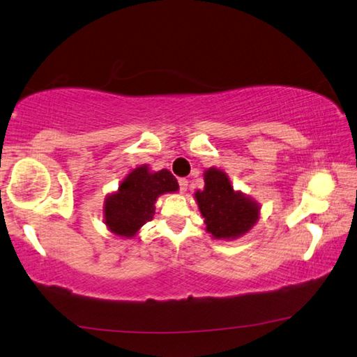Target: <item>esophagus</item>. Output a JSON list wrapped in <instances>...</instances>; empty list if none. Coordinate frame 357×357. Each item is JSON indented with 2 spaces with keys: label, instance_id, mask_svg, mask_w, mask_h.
Masks as SVG:
<instances>
[{
  "label": "esophagus",
  "instance_id": "esophagus-1",
  "mask_svg": "<svg viewBox=\"0 0 357 357\" xmlns=\"http://www.w3.org/2000/svg\"><path fill=\"white\" fill-rule=\"evenodd\" d=\"M188 188H189V181L184 179V178H181V179H179V190L184 194V192L188 190Z\"/></svg>",
  "mask_w": 357,
  "mask_h": 357
}]
</instances>
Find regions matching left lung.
Here are the masks:
<instances>
[{"instance_id":"left-lung-1","label":"left lung","mask_w":357,"mask_h":357,"mask_svg":"<svg viewBox=\"0 0 357 357\" xmlns=\"http://www.w3.org/2000/svg\"><path fill=\"white\" fill-rule=\"evenodd\" d=\"M206 230L216 240H234L245 235L259 219V205L241 192H235L230 179L218 168L205 172V188L195 192Z\"/></svg>"}]
</instances>
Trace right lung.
I'll use <instances>...</instances> for the list:
<instances>
[{"mask_svg":"<svg viewBox=\"0 0 357 357\" xmlns=\"http://www.w3.org/2000/svg\"><path fill=\"white\" fill-rule=\"evenodd\" d=\"M179 189L176 178L168 169L149 172L148 165L135 168L119 185V190L107 195L105 202V224L112 234L132 236L154 216L158 195Z\"/></svg>","mask_w":357,"mask_h":357,"instance_id":"1","label":"right lung"}]
</instances>
